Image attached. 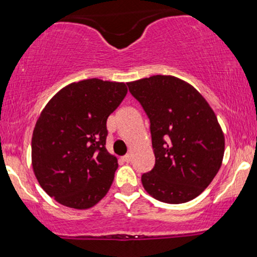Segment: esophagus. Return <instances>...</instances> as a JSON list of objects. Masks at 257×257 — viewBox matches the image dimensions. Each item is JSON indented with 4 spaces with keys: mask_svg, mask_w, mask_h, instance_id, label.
<instances>
[{
    "mask_svg": "<svg viewBox=\"0 0 257 257\" xmlns=\"http://www.w3.org/2000/svg\"><path fill=\"white\" fill-rule=\"evenodd\" d=\"M122 159H123V162H125V163H129V162L132 161V156L131 155H125V156H123Z\"/></svg>",
    "mask_w": 257,
    "mask_h": 257,
    "instance_id": "obj_1",
    "label": "esophagus"
}]
</instances>
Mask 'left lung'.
<instances>
[{
    "label": "left lung",
    "mask_w": 257,
    "mask_h": 257,
    "mask_svg": "<svg viewBox=\"0 0 257 257\" xmlns=\"http://www.w3.org/2000/svg\"><path fill=\"white\" fill-rule=\"evenodd\" d=\"M150 119L156 163L141 176L150 196L181 204L210 185L222 163L225 138L214 111L190 85L173 76L128 83Z\"/></svg>",
    "instance_id": "obj_1"
}]
</instances>
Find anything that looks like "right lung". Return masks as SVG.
Wrapping results in <instances>:
<instances>
[{"label": "right lung", "instance_id": "1", "mask_svg": "<svg viewBox=\"0 0 257 257\" xmlns=\"http://www.w3.org/2000/svg\"><path fill=\"white\" fill-rule=\"evenodd\" d=\"M126 91L124 83L84 79L58 91L41 112L32 134V168L58 203L88 209L110 190L118 163L105 147L106 120Z\"/></svg>", "mask_w": 257, "mask_h": 257}]
</instances>
